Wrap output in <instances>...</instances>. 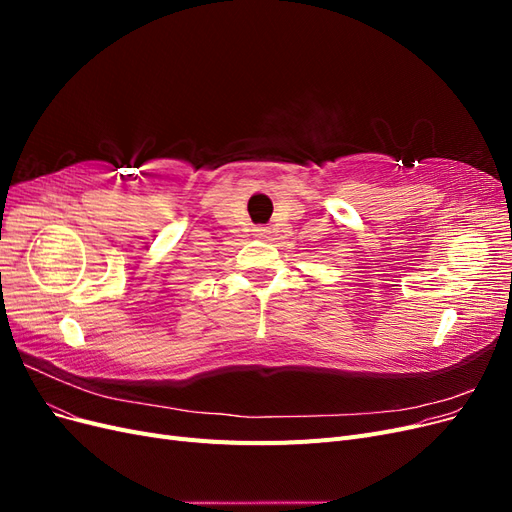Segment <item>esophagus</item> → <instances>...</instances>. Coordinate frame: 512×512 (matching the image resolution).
<instances>
[{
	"mask_svg": "<svg viewBox=\"0 0 512 512\" xmlns=\"http://www.w3.org/2000/svg\"><path fill=\"white\" fill-rule=\"evenodd\" d=\"M254 232H256V235H258V237H265L269 230H267L265 226H256V228H254Z\"/></svg>",
	"mask_w": 512,
	"mask_h": 512,
	"instance_id": "34e87169",
	"label": "esophagus"
}]
</instances>
